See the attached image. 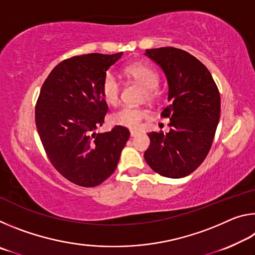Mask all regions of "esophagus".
Returning <instances> with one entry per match:
<instances>
[{
	"instance_id": "esophagus-1",
	"label": "esophagus",
	"mask_w": 255,
	"mask_h": 255,
	"mask_svg": "<svg viewBox=\"0 0 255 255\" xmlns=\"http://www.w3.org/2000/svg\"><path fill=\"white\" fill-rule=\"evenodd\" d=\"M138 133H139V132H138L137 130H130V136H131V137H135V136H137Z\"/></svg>"
}]
</instances>
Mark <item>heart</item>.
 Instances as JSON below:
<instances>
[{
	"instance_id": "1",
	"label": "heart",
	"mask_w": 255,
	"mask_h": 255,
	"mask_svg": "<svg viewBox=\"0 0 255 255\" xmlns=\"http://www.w3.org/2000/svg\"><path fill=\"white\" fill-rule=\"evenodd\" d=\"M126 74L138 82L146 89L148 98H154L155 89L158 86L159 76L157 72L150 66L144 64H135L126 68ZM101 96L108 105L116 106L120 100L122 94V85L112 73H107L101 81ZM147 111L140 107L124 106L112 115V122L120 126L136 129L140 126L143 119L147 117Z\"/></svg>"
}]
</instances>
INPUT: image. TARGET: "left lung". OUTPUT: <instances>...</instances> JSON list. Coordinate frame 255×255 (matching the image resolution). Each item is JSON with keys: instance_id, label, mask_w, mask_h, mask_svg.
Wrapping results in <instances>:
<instances>
[{"instance_id": "1", "label": "left lung", "mask_w": 255, "mask_h": 255, "mask_svg": "<svg viewBox=\"0 0 255 255\" xmlns=\"http://www.w3.org/2000/svg\"><path fill=\"white\" fill-rule=\"evenodd\" d=\"M145 55L166 76L170 105L161 116L170 118V131L149 132L144 157L156 173L184 178L204 162L213 144L221 117L218 88L204 64L187 51L162 47Z\"/></svg>"}]
</instances>
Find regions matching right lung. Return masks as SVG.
Instances as JSON below:
<instances>
[{"label":"right lung","instance_id":"1","mask_svg":"<svg viewBox=\"0 0 255 255\" xmlns=\"http://www.w3.org/2000/svg\"><path fill=\"white\" fill-rule=\"evenodd\" d=\"M122 56L93 53L63 60L37 100L34 118L47 156L64 178L81 187H96L114 173L129 138L123 126L96 132L108 112L101 81Z\"/></svg>","mask_w":255,"mask_h":255}]
</instances>
